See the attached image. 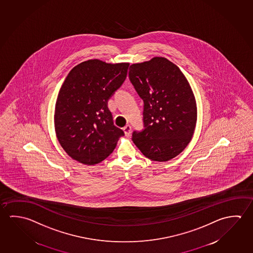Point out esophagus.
Returning a JSON list of instances; mask_svg holds the SVG:
<instances>
[{
  "label": "esophagus",
  "instance_id": "esophagus-1",
  "mask_svg": "<svg viewBox=\"0 0 253 253\" xmlns=\"http://www.w3.org/2000/svg\"><path fill=\"white\" fill-rule=\"evenodd\" d=\"M124 129V131H125V136L126 137H128L129 135H130V133H131V127L129 126V125H126L125 127L123 128Z\"/></svg>",
  "mask_w": 253,
  "mask_h": 253
}]
</instances>
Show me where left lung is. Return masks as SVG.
<instances>
[{
    "instance_id": "obj_1",
    "label": "left lung",
    "mask_w": 253,
    "mask_h": 253,
    "mask_svg": "<svg viewBox=\"0 0 253 253\" xmlns=\"http://www.w3.org/2000/svg\"><path fill=\"white\" fill-rule=\"evenodd\" d=\"M129 80L144 100V125L132 141L154 162L172 160L191 142L197 124V103L190 83L178 67L156 56L133 63Z\"/></svg>"
}]
</instances>
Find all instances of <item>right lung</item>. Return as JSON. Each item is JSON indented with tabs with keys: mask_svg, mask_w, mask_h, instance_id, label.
<instances>
[{
	"mask_svg": "<svg viewBox=\"0 0 253 253\" xmlns=\"http://www.w3.org/2000/svg\"><path fill=\"white\" fill-rule=\"evenodd\" d=\"M128 62L91 59L75 66L59 91L54 129L67 154L84 165L109 156L125 132L113 123L108 100L125 82Z\"/></svg>",
	"mask_w": 253,
	"mask_h": 253,
	"instance_id": "obj_1",
	"label": "right lung"
}]
</instances>
